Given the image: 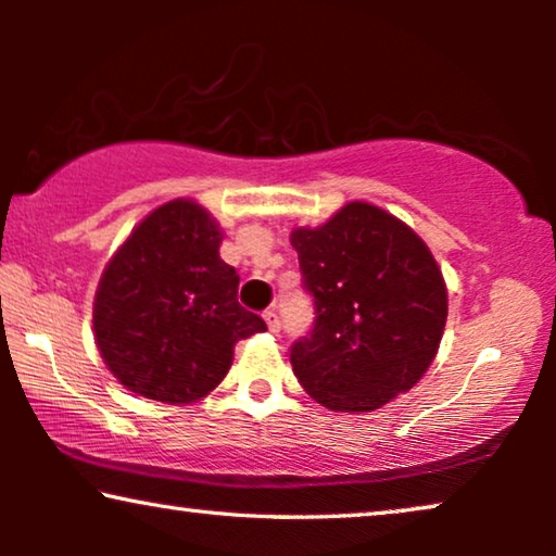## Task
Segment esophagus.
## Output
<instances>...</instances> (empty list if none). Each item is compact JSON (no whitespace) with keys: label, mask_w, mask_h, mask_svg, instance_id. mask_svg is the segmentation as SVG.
Masks as SVG:
<instances>
[{"label":"esophagus","mask_w":556,"mask_h":556,"mask_svg":"<svg viewBox=\"0 0 556 556\" xmlns=\"http://www.w3.org/2000/svg\"><path fill=\"white\" fill-rule=\"evenodd\" d=\"M263 318H265V324H268V329L273 331V333H278L280 331V321H278V314L273 308H268L263 314Z\"/></svg>","instance_id":"obj_1"}]
</instances>
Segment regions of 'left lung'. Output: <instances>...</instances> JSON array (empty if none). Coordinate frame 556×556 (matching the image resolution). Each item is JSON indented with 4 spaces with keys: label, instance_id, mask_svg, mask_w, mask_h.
I'll list each match as a JSON object with an SVG mask.
<instances>
[{
    "label": "left lung",
    "instance_id": "8db88e82",
    "mask_svg": "<svg viewBox=\"0 0 556 556\" xmlns=\"http://www.w3.org/2000/svg\"><path fill=\"white\" fill-rule=\"evenodd\" d=\"M311 337L291 349L293 375L333 413H371L413 390L435 359L447 288L413 227L369 202H346L318 227H295Z\"/></svg>",
    "mask_w": 556,
    "mask_h": 556
}]
</instances>
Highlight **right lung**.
Instances as JSON below:
<instances>
[{
  "label": "right lung",
  "instance_id": "right-lung-1",
  "mask_svg": "<svg viewBox=\"0 0 556 556\" xmlns=\"http://www.w3.org/2000/svg\"><path fill=\"white\" fill-rule=\"evenodd\" d=\"M223 230L194 200L149 212L105 265L93 337L126 390L189 405L215 390L240 339L265 331L238 303L240 276L219 257Z\"/></svg>",
  "mask_w": 556,
  "mask_h": 556
}]
</instances>
